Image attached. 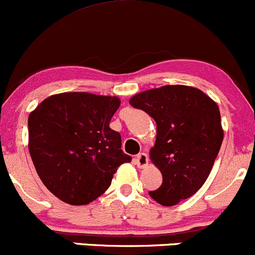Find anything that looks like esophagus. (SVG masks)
<instances>
[{
    "mask_svg": "<svg viewBox=\"0 0 255 255\" xmlns=\"http://www.w3.org/2000/svg\"><path fill=\"white\" fill-rule=\"evenodd\" d=\"M135 164L138 166V168H144V166L148 164V155L146 153H138L135 157Z\"/></svg>",
    "mask_w": 255,
    "mask_h": 255,
    "instance_id": "obj_1",
    "label": "esophagus"
}]
</instances>
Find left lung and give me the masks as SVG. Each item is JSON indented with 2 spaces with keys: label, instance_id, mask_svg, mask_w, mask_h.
I'll use <instances>...</instances> for the list:
<instances>
[{
  "label": "left lung",
  "instance_id": "8db88e82",
  "mask_svg": "<svg viewBox=\"0 0 255 255\" xmlns=\"http://www.w3.org/2000/svg\"><path fill=\"white\" fill-rule=\"evenodd\" d=\"M130 105L157 124L149 157L163 175V183L149 196L165 207L190 198L208 179L223 143L218 105L201 90L183 85L141 92Z\"/></svg>",
  "mask_w": 255,
  "mask_h": 255
}]
</instances>
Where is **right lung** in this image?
Here are the masks:
<instances>
[{"label":"right lung","mask_w":255,"mask_h":255,"mask_svg":"<svg viewBox=\"0 0 255 255\" xmlns=\"http://www.w3.org/2000/svg\"><path fill=\"white\" fill-rule=\"evenodd\" d=\"M120 100L87 92L46 98L29 116V152L48 191L72 205L91 203L131 161L109 128Z\"/></svg>","instance_id":"obj_1"}]
</instances>
